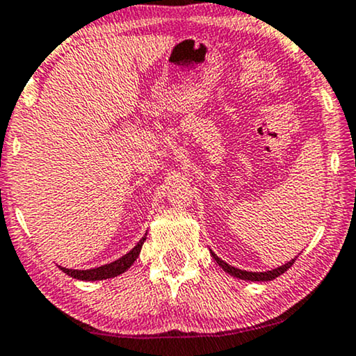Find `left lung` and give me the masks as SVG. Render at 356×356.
I'll list each match as a JSON object with an SVG mask.
<instances>
[{"label":"left lung","instance_id":"8db88e82","mask_svg":"<svg viewBox=\"0 0 356 356\" xmlns=\"http://www.w3.org/2000/svg\"><path fill=\"white\" fill-rule=\"evenodd\" d=\"M211 256H213L214 261L218 262L219 267H222V270L227 272V274L234 275V277L243 279V280H251V282H267V280H274L275 277H279V275H282L285 270L291 269L292 264L296 262V259H297V257H293L292 261L287 262V264L275 267V269L267 270V272H249V270H243V269H238V267L229 266L227 262L222 261V259H219L213 251H211Z\"/></svg>","mask_w":356,"mask_h":356}]
</instances>
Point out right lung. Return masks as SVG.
<instances>
[{
	"label": "right lung",
	"instance_id": "right-lung-1",
	"mask_svg": "<svg viewBox=\"0 0 356 356\" xmlns=\"http://www.w3.org/2000/svg\"><path fill=\"white\" fill-rule=\"evenodd\" d=\"M145 239H147V234L143 236L142 239L138 241L137 245H135L131 251H129L125 254V256H122L120 259H117V261L111 262V264H105V266H100V267H94V269H86V270H79V269H65V267L59 266V269L64 272V274L71 275L72 279H79V280H104V279H112V277H117V275L124 274L125 270L130 269V266L134 264L135 261H137L140 251H142V245L145 243Z\"/></svg>",
	"mask_w": 356,
	"mask_h": 356
}]
</instances>
